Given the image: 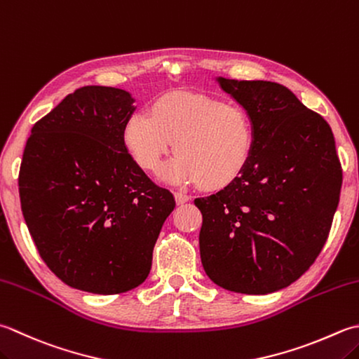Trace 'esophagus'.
<instances>
[{"label":"esophagus","mask_w":359,"mask_h":359,"mask_svg":"<svg viewBox=\"0 0 359 359\" xmlns=\"http://www.w3.org/2000/svg\"><path fill=\"white\" fill-rule=\"evenodd\" d=\"M174 198H175V202H177V205H184V203L189 201V196L184 193H174Z\"/></svg>","instance_id":"obj_1"}]
</instances>
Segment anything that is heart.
Masks as SVG:
<instances>
[{
    "instance_id": "1",
    "label": "heart",
    "mask_w": 359,
    "mask_h": 359,
    "mask_svg": "<svg viewBox=\"0 0 359 359\" xmlns=\"http://www.w3.org/2000/svg\"><path fill=\"white\" fill-rule=\"evenodd\" d=\"M124 143L144 170L154 171L171 149L161 179L172 185H229L248 165L254 128L248 111L216 97L194 93L163 95L152 110H138L124 126Z\"/></svg>"
}]
</instances>
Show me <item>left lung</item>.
<instances>
[{"label":"left lung","instance_id":"obj_1","mask_svg":"<svg viewBox=\"0 0 359 359\" xmlns=\"http://www.w3.org/2000/svg\"><path fill=\"white\" fill-rule=\"evenodd\" d=\"M215 81L248 111L254 146L233 182L194 201L203 271L224 290L276 292L310 269L328 238L342 185L333 132L280 83Z\"/></svg>","mask_w":359,"mask_h":359}]
</instances>
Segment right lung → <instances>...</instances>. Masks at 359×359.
Returning <instances> with one entry per match:
<instances>
[{
    "label": "right lung",
    "instance_id": "obj_1",
    "mask_svg": "<svg viewBox=\"0 0 359 359\" xmlns=\"http://www.w3.org/2000/svg\"><path fill=\"white\" fill-rule=\"evenodd\" d=\"M133 102L121 88H77L34 124L25 147L26 226L48 268L76 290L109 296L142 285L175 207L126 147Z\"/></svg>",
    "mask_w": 359,
    "mask_h": 359
}]
</instances>
